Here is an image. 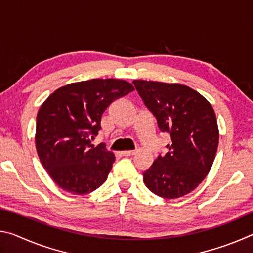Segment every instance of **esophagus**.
<instances>
[{"label":"esophagus","instance_id":"1","mask_svg":"<svg viewBox=\"0 0 253 253\" xmlns=\"http://www.w3.org/2000/svg\"><path fill=\"white\" fill-rule=\"evenodd\" d=\"M135 153H136V151H124V152H122V155L123 156H131V155H134Z\"/></svg>","mask_w":253,"mask_h":253}]
</instances>
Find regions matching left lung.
Wrapping results in <instances>:
<instances>
[{
    "instance_id": "left-lung-1",
    "label": "left lung",
    "mask_w": 253,
    "mask_h": 253,
    "mask_svg": "<svg viewBox=\"0 0 253 253\" xmlns=\"http://www.w3.org/2000/svg\"><path fill=\"white\" fill-rule=\"evenodd\" d=\"M145 106L169 132V152L158 156L143 174L145 185L163 199H177L198 187L212 168L219 128L212 105L181 84L134 80Z\"/></svg>"
}]
</instances>
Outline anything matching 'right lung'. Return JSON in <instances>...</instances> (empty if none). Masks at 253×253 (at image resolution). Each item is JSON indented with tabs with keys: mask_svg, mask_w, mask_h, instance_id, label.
Listing matches in <instances>:
<instances>
[{
	"mask_svg": "<svg viewBox=\"0 0 253 253\" xmlns=\"http://www.w3.org/2000/svg\"><path fill=\"white\" fill-rule=\"evenodd\" d=\"M134 90L121 79H91L60 87L37 115L36 147L50 177L71 194H88L104 183L115 155L91 140L111 102Z\"/></svg>",
	"mask_w": 253,
	"mask_h": 253,
	"instance_id": "add662e5",
	"label": "right lung"
}]
</instances>
